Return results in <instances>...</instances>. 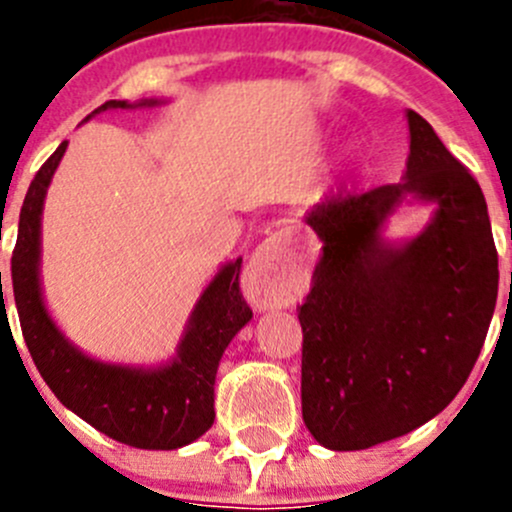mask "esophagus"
<instances>
[{
  "mask_svg": "<svg viewBox=\"0 0 512 512\" xmlns=\"http://www.w3.org/2000/svg\"><path fill=\"white\" fill-rule=\"evenodd\" d=\"M245 280L265 304L277 302L287 292L292 270H289L285 240L282 237H270L265 245H260V250L252 255Z\"/></svg>",
  "mask_w": 512,
  "mask_h": 512,
  "instance_id": "1",
  "label": "esophagus"
}]
</instances>
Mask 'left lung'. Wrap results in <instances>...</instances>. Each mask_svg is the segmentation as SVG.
Instances as JSON below:
<instances>
[{
    "label": "left lung",
    "mask_w": 512,
    "mask_h": 512,
    "mask_svg": "<svg viewBox=\"0 0 512 512\" xmlns=\"http://www.w3.org/2000/svg\"><path fill=\"white\" fill-rule=\"evenodd\" d=\"M401 183L314 205L322 240L299 307L302 418L329 451H364L441 414L466 384L498 299L483 190L426 118L406 111ZM404 202L433 204L404 243L380 232Z\"/></svg>",
    "instance_id": "1"
}]
</instances>
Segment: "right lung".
Listing matches in <instances>:
<instances>
[{"label": "right lung", "instance_id": "1", "mask_svg": "<svg viewBox=\"0 0 512 512\" xmlns=\"http://www.w3.org/2000/svg\"><path fill=\"white\" fill-rule=\"evenodd\" d=\"M160 98L138 103L106 101L108 108H153ZM91 116H86L89 121ZM61 143L34 175L19 213L12 255V287L24 342L41 379L56 399L96 431L146 451H175L203 436L215 421V374L227 344L252 319L240 292L242 257L225 262L195 302L175 356L156 366L113 364L84 354L56 327L41 292V213L46 190L64 158Z\"/></svg>", "mask_w": 512, "mask_h": 512}]
</instances>
